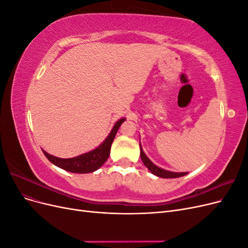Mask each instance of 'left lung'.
<instances>
[{"mask_svg": "<svg viewBox=\"0 0 248 248\" xmlns=\"http://www.w3.org/2000/svg\"><path fill=\"white\" fill-rule=\"evenodd\" d=\"M140 158L141 161L144 162L145 167L152 172L153 175L157 176V177H161V178H179V177H183L185 175L188 174V172L183 171V172H176V171H170V170H163L159 167H157L156 164H154L151 160L149 159V157L145 154L144 150H142L141 146H140Z\"/></svg>", "mask_w": 248, "mask_h": 248, "instance_id": "left-lung-1", "label": "left lung"}]
</instances>
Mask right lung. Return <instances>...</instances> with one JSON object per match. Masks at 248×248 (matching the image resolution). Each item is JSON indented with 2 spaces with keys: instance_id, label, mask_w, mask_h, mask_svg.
<instances>
[{
  "instance_id": "1",
  "label": "right lung",
  "mask_w": 248,
  "mask_h": 248,
  "mask_svg": "<svg viewBox=\"0 0 248 248\" xmlns=\"http://www.w3.org/2000/svg\"><path fill=\"white\" fill-rule=\"evenodd\" d=\"M125 120V118H122L119 121H117L102 144H100L96 149L88 153L78 155L77 157H72V158H59V157L48 154L44 150H42V152L52 164H55V166L60 169H63L70 172H77V174L93 172L98 170L108 160L112 140H114L116 137L119 127L121 126Z\"/></svg>"
}]
</instances>
